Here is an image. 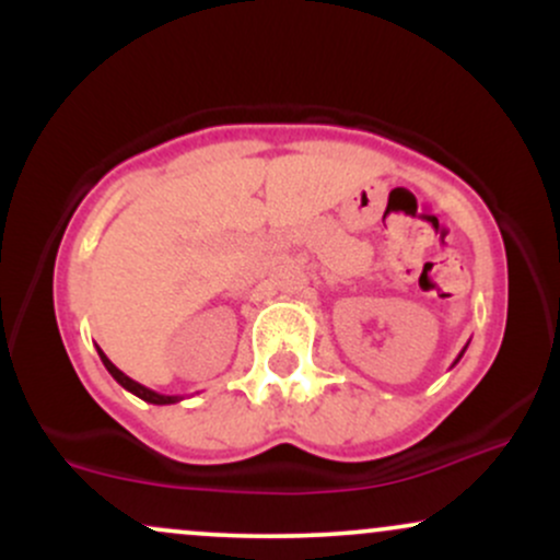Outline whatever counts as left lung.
<instances>
[{
	"instance_id": "left-lung-1",
	"label": "left lung",
	"mask_w": 560,
	"mask_h": 560,
	"mask_svg": "<svg viewBox=\"0 0 560 560\" xmlns=\"http://www.w3.org/2000/svg\"><path fill=\"white\" fill-rule=\"evenodd\" d=\"M466 347H468V345H466ZM466 347H464V350H460V355H458V358H455V363H458V361H460V358H464V352H466ZM455 363H453V365H455Z\"/></svg>"
}]
</instances>
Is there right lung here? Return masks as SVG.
I'll use <instances>...</instances> for the list:
<instances>
[{
    "mask_svg": "<svg viewBox=\"0 0 560 560\" xmlns=\"http://www.w3.org/2000/svg\"><path fill=\"white\" fill-rule=\"evenodd\" d=\"M96 352H100L102 363H105V369L110 371V376L115 378V382H118L124 389L131 392V395L141 397V400H144V402H152V405H173V402L182 400V397H178V395H160V392L144 387V384H139V382H133L131 376H126L124 371H120L118 365H115V363L110 361V358H107L105 352H102V347H96Z\"/></svg>",
    "mask_w": 560,
    "mask_h": 560,
    "instance_id": "1",
    "label": "right lung"
}]
</instances>
